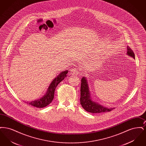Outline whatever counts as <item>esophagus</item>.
I'll return each instance as SVG.
<instances>
[{
	"label": "esophagus",
	"instance_id": "34e87169",
	"mask_svg": "<svg viewBox=\"0 0 146 146\" xmlns=\"http://www.w3.org/2000/svg\"><path fill=\"white\" fill-rule=\"evenodd\" d=\"M70 72L72 74H74V75H77L79 73V71H78V70L76 69V68H73L72 70H70Z\"/></svg>",
	"mask_w": 146,
	"mask_h": 146
}]
</instances>
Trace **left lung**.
Listing matches in <instances>:
<instances>
[{
    "label": "left lung",
    "mask_w": 146,
    "mask_h": 146,
    "mask_svg": "<svg viewBox=\"0 0 146 146\" xmlns=\"http://www.w3.org/2000/svg\"><path fill=\"white\" fill-rule=\"evenodd\" d=\"M127 54L133 58H135L134 52L130 48L127 46ZM80 104L86 111L92 113H99L102 112H108L111 111L113 108H106L100 104L94 102L91 100L89 86L86 78L84 76L81 80L80 87Z\"/></svg>",
    "instance_id": "left-lung-1"
}]
</instances>
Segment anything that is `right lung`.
<instances>
[{"label":"right lung","instance_id":"1","mask_svg":"<svg viewBox=\"0 0 146 146\" xmlns=\"http://www.w3.org/2000/svg\"><path fill=\"white\" fill-rule=\"evenodd\" d=\"M68 72V70L63 71L58 76L56 77L50 84L46 94L43 97L40 99L32 101L27 104L37 108H43L49 105L52 102L54 97V93L56 86L67 76Z\"/></svg>","mask_w":146,"mask_h":146}]
</instances>
